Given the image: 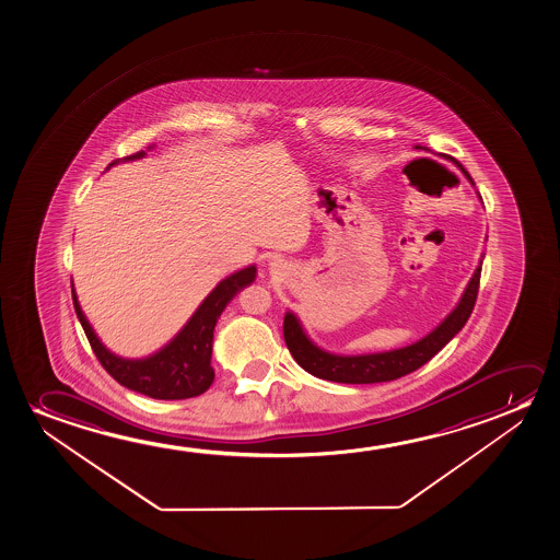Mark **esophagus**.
I'll list each match as a JSON object with an SVG mask.
<instances>
[{"label":"esophagus","instance_id":"obj_1","mask_svg":"<svg viewBox=\"0 0 560 560\" xmlns=\"http://www.w3.org/2000/svg\"><path fill=\"white\" fill-rule=\"evenodd\" d=\"M269 271H271V273H279V271H281V269H283V260H281V258H273V260H269Z\"/></svg>","mask_w":560,"mask_h":560}]
</instances>
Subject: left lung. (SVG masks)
Here are the masks:
<instances>
[{
    "mask_svg": "<svg viewBox=\"0 0 560 560\" xmlns=\"http://www.w3.org/2000/svg\"><path fill=\"white\" fill-rule=\"evenodd\" d=\"M415 149H422V147L415 145ZM463 174L475 187L472 177L468 176L465 170H463ZM476 195H478V199L482 200L480 192H476ZM482 260L483 254L480 256V261L465 287V291L460 294L457 306L445 315L444 322L413 345L396 348V350H386V352L355 353V355L329 352L307 337L306 329L302 327L299 317L296 314H292L291 310L284 314V342L289 346L292 358L300 368L323 381L345 384L396 381L399 376L409 375V373H413L415 369H419L427 361L432 360L465 327V323L468 322V317L475 310L480 273H482Z\"/></svg>",
    "mask_w": 560,
    "mask_h": 560,
    "instance_id": "obj_1",
    "label": "left lung"
}]
</instances>
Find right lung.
Segmentation results:
<instances>
[{"mask_svg": "<svg viewBox=\"0 0 560 560\" xmlns=\"http://www.w3.org/2000/svg\"><path fill=\"white\" fill-rule=\"evenodd\" d=\"M151 149L153 147H149L147 151ZM145 154V151H139L131 156L116 159L108 164V168H113L120 162L139 161ZM254 279H256L254 264L222 279L207 299L200 302V306L195 310V314L187 319L184 327L177 330L176 337L162 346L161 350L136 360L116 355L101 342V338L95 335V330L80 307L74 284H72V300H74L78 319L84 327L85 337L90 340L93 352L116 383L139 394H145L149 398L187 399L200 396L202 392L210 388V384L214 383V369L210 365V361H212L215 323L233 296L253 283Z\"/></svg>", "mask_w": 560, "mask_h": 560, "instance_id": "1", "label": "right lung"}]
</instances>
